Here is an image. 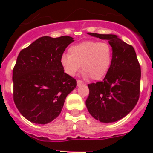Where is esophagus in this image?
Masks as SVG:
<instances>
[{
  "instance_id": "obj_1",
  "label": "esophagus",
  "mask_w": 153,
  "mask_h": 153,
  "mask_svg": "<svg viewBox=\"0 0 153 153\" xmlns=\"http://www.w3.org/2000/svg\"><path fill=\"white\" fill-rule=\"evenodd\" d=\"M77 85L78 86H82V85H84L83 82H82L81 80H77Z\"/></svg>"
}]
</instances>
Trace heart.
Returning a JSON list of instances; mask_svg holds the SVG:
<instances>
[{
  "label": "heart",
  "mask_w": 153,
  "mask_h": 153,
  "mask_svg": "<svg viewBox=\"0 0 153 153\" xmlns=\"http://www.w3.org/2000/svg\"><path fill=\"white\" fill-rule=\"evenodd\" d=\"M69 55L63 54L60 63L66 74L74 76L80 69L85 77L100 80L108 73L113 59V49L107 42L86 40L68 49Z\"/></svg>",
  "instance_id": "b5f03b06"
}]
</instances>
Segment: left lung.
<instances>
[{
  "label": "left lung",
  "instance_id": "1",
  "mask_svg": "<svg viewBox=\"0 0 153 153\" xmlns=\"http://www.w3.org/2000/svg\"><path fill=\"white\" fill-rule=\"evenodd\" d=\"M108 40L113 59L103 81L88 84L86 105L93 117L101 122H114L123 118L135 107L140 97V66L135 50L115 35L88 32Z\"/></svg>",
  "mask_w": 153,
  "mask_h": 153
}]
</instances>
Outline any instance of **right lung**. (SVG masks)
Wrapping results in <instances>:
<instances>
[{
    "label": "right lung",
    "mask_w": 153,
    "mask_h": 153,
    "mask_svg": "<svg viewBox=\"0 0 153 153\" xmlns=\"http://www.w3.org/2000/svg\"><path fill=\"white\" fill-rule=\"evenodd\" d=\"M74 41L71 36L36 39L18 55L13 70V100L25 118L48 124L62 111L65 99L77 86L60 63L65 49Z\"/></svg>",
    "instance_id": "right-lung-1"
}]
</instances>
